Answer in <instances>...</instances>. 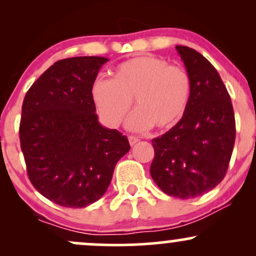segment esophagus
Returning <instances> with one entry per match:
<instances>
[{
  "label": "esophagus",
  "mask_w": 256,
  "mask_h": 256,
  "mask_svg": "<svg viewBox=\"0 0 256 256\" xmlns=\"http://www.w3.org/2000/svg\"><path fill=\"white\" fill-rule=\"evenodd\" d=\"M138 140H140V138L136 137V136H128V142H130L131 146L136 144Z\"/></svg>",
  "instance_id": "34e87169"
}]
</instances>
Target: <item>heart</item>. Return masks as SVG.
I'll return each mask as SVG.
<instances>
[{"instance_id": "heart-1", "label": "heart", "mask_w": 256, "mask_h": 256, "mask_svg": "<svg viewBox=\"0 0 256 256\" xmlns=\"http://www.w3.org/2000/svg\"><path fill=\"white\" fill-rule=\"evenodd\" d=\"M192 95V80L184 68L170 66L164 58L136 56L122 61L112 71V79H98L91 86V98L107 125L116 128L131 110H137L128 126L158 130L174 126L183 118Z\"/></svg>"}]
</instances>
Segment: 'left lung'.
Segmentation results:
<instances>
[{"instance_id": "1", "label": "left lung", "mask_w": 256, "mask_h": 256, "mask_svg": "<svg viewBox=\"0 0 256 256\" xmlns=\"http://www.w3.org/2000/svg\"><path fill=\"white\" fill-rule=\"evenodd\" d=\"M192 80L183 118L152 140V180L170 196L198 198L218 185L228 171L236 124L231 98L218 71L189 46H176Z\"/></svg>"}]
</instances>
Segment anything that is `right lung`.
<instances>
[{
    "label": "right lung",
    "mask_w": 256,
    "mask_h": 256,
    "mask_svg": "<svg viewBox=\"0 0 256 256\" xmlns=\"http://www.w3.org/2000/svg\"><path fill=\"white\" fill-rule=\"evenodd\" d=\"M102 56L64 58L26 92L19 136L28 174L54 204L84 208L110 186L116 162L130 150L128 137L98 122L91 86Z\"/></svg>",
    "instance_id": "obj_1"
}]
</instances>
